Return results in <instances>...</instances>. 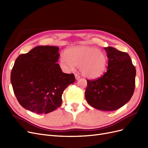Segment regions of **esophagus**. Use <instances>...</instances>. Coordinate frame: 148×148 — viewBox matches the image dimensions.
<instances>
[{"label":"esophagus","mask_w":148,"mask_h":148,"mask_svg":"<svg viewBox=\"0 0 148 148\" xmlns=\"http://www.w3.org/2000/svg\"><path fill=\"white\" fill-rule=\"evenodd\" d=\"M75 79L77 80H79L80 78V76L79 75H78V74H75Z\"/></svg>","instance_id":"1"}]
</instances>
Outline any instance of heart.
<instances>
[{"label":"heart","mask_w":148,"mask_h":148,"mask_svg":"<svg viewBox=\"0 0 148 148\" xmlns=\"http://www.w3.org/2000/svg\"><path fill=\"white\" fill-rule=\"evenodd\" d=\"M60 62L67 70L79 66L82 74L89 79H97L103 74L108 65L105 53L97 48L86 46L73 47L64 51Z\"/></svg>","instance_id":"heart-1"}]
</instances>
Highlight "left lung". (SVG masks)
Here are the masks:
<instances>
[{
	"mask_svg": "<svg viewBox=\"0 0 148 148\" xmlns=\"http://www.w3.org/2000/svg\"><path fill=\"white\" fill-rule=\"evenodd\" d=\"M108 66L100 77L87 80L85 98L91 106L101 111H115L132 97L136 84V68L129 54L114 48H104Z\"/></svg>",
	"mask_w": 148,
	"mask_h": 148,
	"instance_id": "obj_1",
	"label": "left lung"
}]
</instances>
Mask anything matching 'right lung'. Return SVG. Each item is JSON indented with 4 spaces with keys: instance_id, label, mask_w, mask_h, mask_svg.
Here are the masks:
<instances>
[{
    "instance_id": "right-lung-1",
    "label": "right lung",
    "mask_w": 148,
    "mask_h": 148,
    "mask_svg": "<svg viewBox=\"0 0 148 148\" xmlns=\"http://www.w3.org/2000/svg\"><path fill=\"white\" fill-rule=\"evenodd\" d=\"M59 48L37 46L19 56L11 73V82L21 105L37 114H48L59 108L64 90L75 82L59 65Z\"/></svg>"
}]
</instances>
